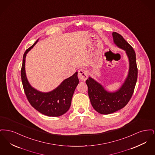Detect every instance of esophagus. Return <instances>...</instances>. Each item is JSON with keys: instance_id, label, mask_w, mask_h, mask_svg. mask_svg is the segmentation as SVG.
<instances>
[{"instance_id": "obj_1", "label": "esophagus", "mask_w": 155, "mask_h": 155, "mask_svg": "<svg viewBox=\"0 0 155 155\" xmlns=\"http://www.w3.org/2000/svg\"><path fill=\"white\" fill-rule=\"evenodd\" d=\"M78 76L81 80L85 81L88 78V71L86 70L81 69L78 71Z\"/></svg>"}]
</instances>
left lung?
<instances>
[{
  "mask_svg": "<svg viewBox=\"0 0 155 155\" xmlns=\"http://www.w3.org/2000/svg\"><path fill=\"white\" fill-rule=\"evenodd\" d=\"M113 37L115 44L125 51L129 59L130 69L125 82L116 92H107L91 77L86 80L91 104L96 111L102 114L114 113L127 105L133 96L138 77L136 55L133 47L118 33L114 32Z\"/></svg>",
  "mask_w": 155,
  "mask_h": 155,
  "instance_id": "8db88e82",
  "label": "left lung"
}]
</instances>
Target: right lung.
I'll return each mask as SVG.
<instances>
[{"instance_id": "add662e5", "label": "right lung", "mask_w": 155, "mask_h": 155, "mask_svg": "<svg viewBox=\"0 0 155 155\" xmlns=\"http://www.w3.org/2000/svg\"><path fill=\"white\" fill-rule=\"evenodd\" d=\"M37 41L26 50L23 56L21 77L22 86L31 105L41 113L49 117H58L66 113L70 107L72 97L79 80L76 72L66 79L57 88L48 93H42L33 88L27 79L25 71L26 54L37 44Z\"/></svg>"}]
</instances>
